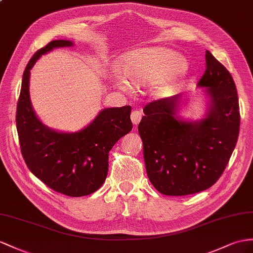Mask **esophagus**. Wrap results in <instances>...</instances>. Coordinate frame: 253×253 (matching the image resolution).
Here are the masks:
<instances>
[{
    "label": "esophagus",
    "mask_w": 253,
    "mask_h": 253,
    "mask_svg": "<svg viewBox=\"0 0 253 253\" xmlns=\"http://www.w3.org/2000/svg\"><path fill=\"white\" fill-rule=\"evenodd\" d=\"M130 118H131L132 124H133V125H138L139 122H140L141 119H142V112H141V111H133V112L131 113V115H130Z\"/></svg>",
    "instance_id": "1"
}]
</instances>
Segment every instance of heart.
<instances>
[{
	"label": "heart",
	"instance_id": "b5f03b06",
	"mask_svg": "<svg viewBox=\"0 0 253 253\" xmlns=\"http://www.w3.org/2000/svg\"><path fill=\"white\" fill-rule=\"evenodd\" d=\"M119 74L137 86H150L151 96L156 99L172 95L179 87L186 73L185 61L179 54L164 48H145L132 51L118 64ZM123 89L129 84L119 81Z\"/></svg>",
	"mask_w": 253,
	"mask_h": 253
}]
</instances>
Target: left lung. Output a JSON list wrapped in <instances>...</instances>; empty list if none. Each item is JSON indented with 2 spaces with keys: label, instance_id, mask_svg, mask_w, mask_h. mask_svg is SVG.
<instances>
[{
  "label": "left lung",
  "instance_id": "left-lung-1",
  "mask_svg": "<svg viewBox=\"0 0 253 253\" xmlns=\"http://www.w3.org/2000/svg\"><path fill=\"white\" fill-rule=\"evenodd\" d=\"M205 59V73L198 83L210 97L205 118L178 119L183 96L177 94L146 105L138 126L147 176L166 196L209 189L221 176L238 139L241 115L234 80L209 50Z\"/></svg>",
  "mask_w": 253,
  "mask_h": 253
}]
</instances>
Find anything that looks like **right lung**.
Segmentation results:
<instances>
[{
    "instance_id": "1",
    "label": "right lung",
    "mask_w": 253,
    "mask_h": 253,
    "mask_svg": "<svg viewBox=\"0 0 253 253\" xmlns=\"http://www.w3.org/2000/svg\"><path fill=\"white\" fill-rule=\"evenodd\" d=\"M69 41H52L36 51L23 73L16 114L22 156L30 171L52 190L83 197L106 180L109 152L132 129L131 107L103 109L78 132H59L38 120L30 99V70L41 55L54 48L71 47Z\"/></svg>"
}]
</instances>
